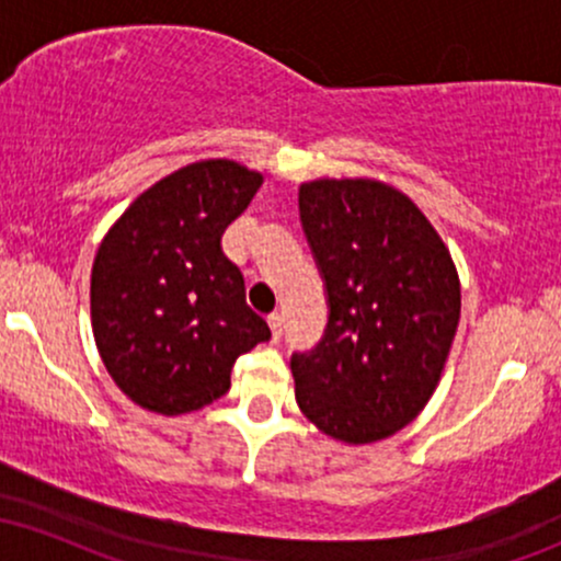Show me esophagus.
Wrapping results in <instances>:
<instances>
[{"instance_id":"obj_1","label":"esophagus","mask_w":561,"mask_h":561,"mask_svg":"<svg viewBox=\"0 0 561 561\" xmlns=\"http://www.w3.org/2000/svg\"><path fill=\"white\" fill-rule=\"evenodd\" d=\"M268 327H272L274 340H279V337H282V332H285V319H282V313H279V311L268 313Z\"/></svg>"}]
</instances>
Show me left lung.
<instances>
[{
    "instance_id": "8db88e82",
    "label": "left lung",
    "mask_w": 561,
    "mask_h": 561,
    "mask_svg": "<svg viewBox=\"0 0 561 561\" xmlns=\"http://www.w3.org/2000/svg\"><path fill=\"white\" fill-rule=\"evenodd\" d=\"M298 205L327 327L289 358L295 398L321 433L382 440L420 414L446 366L461 311L454 261L422 210L382 182L319 179Z\"/></svg>"
}]
</instances>
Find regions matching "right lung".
I'll use <instances>...</instances> for the list:
<instances>
[{
    "label": "right lung",
    "mask_w": 561,
    "mask_h": 561,
    "mask_svg": "<svg viewBox=\"0 0 561 561\" xmlns=\"http://www.w3.org/2000/svg\"><path fill=\"white\" fill-rule=\"evenodd\" d=\"M261 182L234 160L186 165L141 192L96 250L94 340L141 409L176 416L214 403L237 358L272 337L221 250Z\"/></svg>",
    "instance_id": "obj_1"
}]
</instances>
